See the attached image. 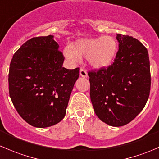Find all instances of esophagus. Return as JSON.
Returning a JSON list of instances; mask_svg holds the SVG:
<instances>
[{"instance_id": "1", "label": "esophagus", "mask_w": 159, "mask_h": 159, "mask_svg": "<svg viewBox=\"0 0 159 159\" xmlns=\"http://www.w3.org/2000/svg\"><path fill=\"white\" fill-rule=\"evenodd\" d=\"M80 76L82 77V78H87L88 77V73L85 70L83 69V68H81L80 69Z\"/></svg>"}]
</instances>
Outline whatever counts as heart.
I'll list each match as a JSON object with an SVG mask.
<instances>
[{
  "label": "heart",
  "instance_id": "b5f03b06",
  "mask_svg": "<svg viewBox=\"0 0 159 159\" xmlns=\"http://www.w3.org/2000/svg\"><path fill=\"white\" fill-rule=\"evenodd\" d=\"M116 39L110 35L82 38L74 43L72 48L66 47L64 55L71 63L87 58L89 65L96 70L105 69L112 65L118 53Z\"/></svg>",
  "mask_w": 159,
  "mask_h": 159
}]
</instances>
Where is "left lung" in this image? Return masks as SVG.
Returning a JSON list of instances; mask_svg holds the SVG:
<instances>
[{
    "mask_svg": "<svg viewBox=\"0 0 159 159\" xmlns=\"http://www.w3.org/2000/svg\"><path fill=\"white\" fill-rule=\"evenodd\" d=\"M118 51L105 69L89 72L90 97L99 119L113 127L132 121L145 107L151 87L146 48L129 35L116 34Z\"/></svg>",
    "mask_w": 159,
    "mask_h": 159,
    "instance_id": "obj_1",
    "label": "left lung"
}]
</instances>
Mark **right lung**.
<instances>
[{
	"mask_svg": "<svg viewBox=\"0 0 159 159\" xmlns=\"http://www.w3.org/2000/svg\"><path fill=\"white\" fill-rule=\"evenodd\" d=\"M64 60L53 35L28 40L13 56L9 94L20 116L34 127L54 125L65 116L80 69L63 68Z\"/></svg>",
	"mask_w": 159,
	"mask_h": 159,
	"instance_id": "obj_1",
	"label": "right lung"
}]
</instances>
